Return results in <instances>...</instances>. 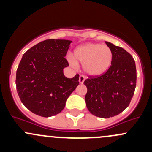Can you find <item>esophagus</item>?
<instances>
[{"label":"esophagus","mask_w":152,"mask_h":152,"mask_svg":"<svg viewBox=\"0 0 152 152\" xmlns=\"http://www.w3.org/2000/svg\"><path fill=\"white\" fill-rule=\"evenodd\" d=\"M85 76H79V83H80V84H83L84 82H85Z\"/></svg>","instance_id":"34e87169"}]
</instances>
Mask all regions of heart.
I'll list each match as a JSON object with an SVG mask.
<instances>
[{"label": "heart", "instance_id": "1", "mask_svg": "<svg viewBox=\"0 0 152 152\" xmlns=\"http://www.w3.org/2000/svg\"><path fill=\"white\" fill-rule=\"evenodd\" d=\"M113 51L107 45L99 43H86L79 45L73 51L71 65L82 64L84 72L90 76H99L109 70L113 62Z\"/></svg>", "mask_w": 152, "mask_h": 152}]
</instances>
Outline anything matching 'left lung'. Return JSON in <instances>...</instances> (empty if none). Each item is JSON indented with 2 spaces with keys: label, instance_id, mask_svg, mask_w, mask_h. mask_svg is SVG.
I'll return each mask as SVG.
<instances>
[{
  "label": "left lung",
  "instance_id": "obj_1",
  "mask_svg": "<svg viewBox=\"0 0 152 152\" xmlns=\"http://www.w3.org/2000/svg\"><path fill=\"white\" fill-rule=\"evenodd\" d=\"M113 51L109 70L100 76L84 82L87 88L86 106L96 117L108 118L118 115L131 102L136 87V66L132 55L122 48L105 42Z\"/></svg>",
  "mask_w": 152,
  "mask_h": 152
}]
</instances>
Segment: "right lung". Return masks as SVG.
<instances>
[{"label": "right lung", "instance_id": "obj_1", "mask_svg": "<svg viewBox=\"0 0 152 152\" xmlns=\"http://www.w3.org/2000/svg\"><path fill=\"white\" fill-rule=\"evenodd\" d=\"M71 40L46 39L23 54L16 73V87L21 102L28 110L42 117L59 114L67 98L79 85V74L65 77L69 66L65 58Z\"/></svg>", "mask_w": 152, "mask_h": 152}]
</instances>
